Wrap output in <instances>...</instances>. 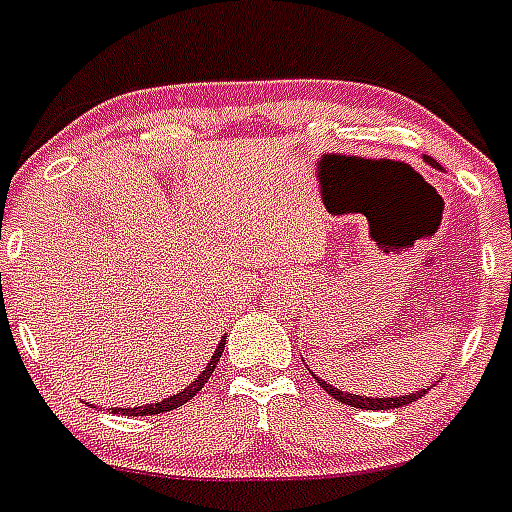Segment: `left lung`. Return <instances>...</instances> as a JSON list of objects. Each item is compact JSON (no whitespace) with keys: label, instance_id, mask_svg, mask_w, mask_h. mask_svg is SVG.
I'll return each instance as SVG.
<instances>
[{"label":"left lung","instance_id":"8db88e82","mask_svg":"<svg viewBox=\"0 0 512 512\" xmlns=\"http://www.w3.org/2000/svg\"><path fill=\"white\" fill-rule=\"evenodd\" d=\"M432 166H435V161L432 158H427ZM320 382V388L325 390V393H330L336 401L346 403V406H354V409H369V411H385V409H398V406H409V403H414L416 398H422L427 390H416V393L411 395H401V398H364V395H354V393H343V390L333 388V385H328L325 380H317Z\"/></svg>","mask_w":512,"mask_h":512}]
</instances>
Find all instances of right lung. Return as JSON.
<instances>
[{"label": "right lung", "instance_id": "1", "mask_svg": "<svg viewBox=\"0 0 512 512\" xmlns=\"http://www.w3.org/2000/svg\"><path fill=\"white\" fill-rule=\"evenodd\" d=\"M221 354H223V341L218 343L216 354H213V359H210L208 367L203 369V375L197 377L192 385H187L182 393L171 395V398H163V401H158V403H150V406H137V409H111V411H114V414H122V416H153V414H166V411H171V409H179V406H184V403L190 401V398H195V395L203 390V385L210 380V375H213V369H216Z\"/></svg>", "mask_w": 512, "mask_h": 512}]
</instances>
